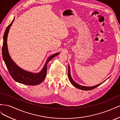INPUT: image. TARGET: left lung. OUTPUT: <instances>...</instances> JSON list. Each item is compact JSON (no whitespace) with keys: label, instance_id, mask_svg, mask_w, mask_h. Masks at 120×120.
I'll use <instances>...</instances> for the list:
<instances>
[{"label":"left lung","instance_id":"left-lung-1","mask_svg":"<svg viewBox=\"0 0 120 120\" xmlns=\"http://www.w3.org/2000/svg\"><path fill=\"white\" fill-rule=\"evenodd\" d=\"M68 78L69 79V80L71 82V84L73 85L76 88L79 89H80L82 90H93L94 89H95L96 88H97V86H99L100 85H101V83H103L104 82H105L106 81V79L105 81H104V82H101L99 84L97 85L96 86H81L80 85L78 84V83L76 82H75L74 81V80L73 79H72L71 77V72H70V66H69V64H68ZM110 78V77H109ZM109 78H108L107 79H108Z\"/></svg>","mask_w":120,"mask_h":120}]
</instances>
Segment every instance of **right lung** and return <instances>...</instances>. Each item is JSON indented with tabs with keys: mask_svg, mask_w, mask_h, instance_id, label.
Listing matches in <instances>:
<instances>
[{
	"mask_svg": "<svg viewBox=\"0 0 120 120\" xmlns=\"http://www.w3.org/2000/svg\"><path fill=\"white\" fill-rule=\"evenodd\" d=\"M14 20V18L11 23L7 27L3 36V42L2 49V54L3 60L8 68L9 74L14 81L29 86H35L41 83L45 78L47 72V64L53 57L59 54V52L50 56L46 60L45 63L41 71L38 73H34L28 71L20 68L14 63L10 57L8 50L7 40L9 29Z\"/></svg>",
	"mask_w": 120,
	"mask_h": 120,
	"instance_id": "obj_1",
	"label": "right lung"
}]
</instances>
